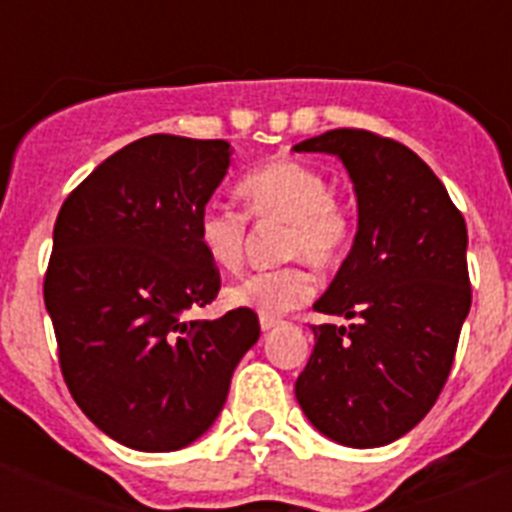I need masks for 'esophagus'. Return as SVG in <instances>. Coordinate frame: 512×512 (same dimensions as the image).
<instances>
[{
    "label": "esophagus",
    "instance_id": "1",
    "mask_svg": "<svg viewBox=\"0 0 512 512\" xmlns=\"http://www.w3.org/2000/svg\"><path fill=\"white\" fill-rule=\"evenodd\" d=\"M259 323H261V330H264V333H269V330L279 328V325H282V320H277V318H266V315H261Z\"/></svg>",
    "mask_w": 512,
    "mask_h": 512
}]
</instances>
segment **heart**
I'll return each mask as SVG.
<instances>
[{"mask_svg":"<svg viewBox=\"0 0 512 512\" xmlns=\"http://www.w3.org/2000/svg\"><path fill=\"white\" fill-rule=\"evenodd\" d=\"M238 192L253 217L287 225L279 246L282 259H307L318 269L341 264L354 235V215L330 194L323 171L295 158H274L243 176ZM197 241L212 264L225 271L238 269L248 243L246 215L233 207L207 205L197 217ZM312 292L310 271L302 264H284L238 279L228 287L225 300L279 318L310 300Z\"/></svg>","mask_w":512,"mask_h":512,"instance_id":"heart-1","label":"heart"}]
</instances>
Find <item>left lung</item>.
Returning <instances> with one entry per match:
<instances>
[{
    "mask_svg": "<svg viewBox=\"0 0 512 512\" xmlns=\"http://www.w3.org/2000/svg\"><path fill=\"white\" fill-rule=\"evenodd\" d=\"M295 151L336 156L359 212L354 246L312 305L351 323L312 325L297 402L330 441L387 446L428 415L454 364L472 307L467 223L431 166L397 140L341 128Z\"/></svg>",
    "mask_w": 512,
    "mask_h": 512,
    "instance_id": "1",
    "label": "left lung"
}]
</instances>
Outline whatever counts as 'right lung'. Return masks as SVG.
Returning a JSON list of instances; mask_svg holds the SVG:
<instances>
[{"mask_svg": "<svg viewBox=\"0 0 512 512\" xmlns=\"http://www.w3.org/2000/svg\"><path fill=\"white\" fill-rule=\"evenodd\" d=\"M225 140L148 135L66 197L45 307L71 397L135 451H176L210 431L235 366L259 341L248 307L189 320L220 289L197 217L233 164Z\"/></svg>", "mask_w": 512, "mask_h": 512, "instance_id": "add662e5", "label": "right lung"}]
</instances>
